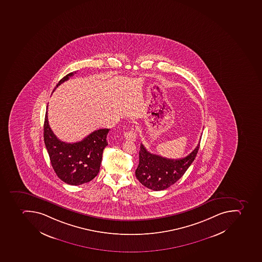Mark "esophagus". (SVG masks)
I'll list each match as a JSON object with an SVG mask.
<instances>
[{"mask_svg":"<svg viewBox=\"0 0 262 262\" xmlns=\"http://www.w3.org/2000/svg\"><path fill=\"white\" fill-rule=\"evenodd\" d=\"M124 136H125V138L126 140H130V141H135L136 139V132L134 129H132V130H129V132H126V133H124Z\"/></svg>","mask_w":262,"mask_h":262,"instance_id":"esophagus-1","label":"esophagus"}]
</instances>
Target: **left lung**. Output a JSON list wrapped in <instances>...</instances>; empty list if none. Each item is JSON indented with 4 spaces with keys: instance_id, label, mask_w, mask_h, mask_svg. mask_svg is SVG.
Returning a JSON list of instances; mask_svg holds the SVG:
<instances>
[{
    "instance_id": "obj_1",
    "label": "left lung",
    "mask_w": 262,
    "mask_h": 262,
    "mask_svg": "<svg viewBox=\"0 0 262 262\" xmlns=\"http://www.w3.org/2000/svg\"><path fill=\"white\" fill-rule=\"evenodd\" d=\"M200 142L201 140L190 155L179 159H167L149 153L141 144L136 178L143 186L153 191L168 188L178 182L191 166L199 150Z\"/></svg>"
}]
</instances>
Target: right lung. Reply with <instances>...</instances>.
<instances>
[{
	"label": "right lung",
	"instance_id": "right-lung-1",
	"mask_svg": "<svg viewBox=\"0 0 262 262\" xmlns=\"http://www.w3.org/2000/svg\"><path fill=\"white\" fill-rule=\"evenodd\" d=\"M73 75L71 72L64 76L54 90ZM108 132L109 129H99L79 142H63L51 130L47 111L43 126L44 143L57 177L67 184L73 186L93 180L99 172L103 151L107 145Z\"/></svg>",
	"mask_w": 262,
	"mask_h": 262
}]
</instances>
